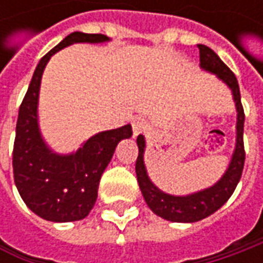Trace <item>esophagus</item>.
I'll list each match as a JSON object with an SVG mask.
<instances>
[{
    "instance_id": "esophagus-1",
    "label": "esophagus",
    "mask_w": 263,
    "mask_h": 263,
    "mask_svg": "<svg viewBox=\"0 0 263 263\" xmlns=\"http://www.w3.org/2000/svg\"><path fill=\"white\" fill-rule=\"evenodd\" d=\"M132 127H133L135 136H137V135H140V133H145L147 128H149V124H147V121L145 118L136 117V118H133V121H132Z\"/></svg>"
}]
</instances>
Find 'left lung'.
Returning a JSON list of instances; mask_svg holds the SVG:
<instances>
[{
    "label": "left lung",
    "instance_id": "left-lung-1",
    "mask_svg": "<svg viewBox=\"0 0 263 263\" xmlns=\"http://www.w3.org/2000/svg\"><path fill=\"white\" fill-rule=\"evenodd\" d=\"M197 48H199V57H200V67L209 73L217 74L218 79H221L233 92L236 109H237L236 147H234L233 158L226 174L221 177L219 181H217L214 186L196 192V193H192V195H187V196H173L159 190L147 177L146 167L143 162L145 137L142 135L137 136L139 155L136 159V176L142 195L145 197L147 206L152 209V212H155L158 217L164 218L167 221H173V222H196L218 211L234 193L240 181L241 173H243L245 159H246L245 143H243L245 111L241 105L237 79L211 48H208L206 45H197Z\"/></svg>",
    "mask_w": 263,
    "mask_h": 263
}]
</instances>
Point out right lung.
<instances>
[{"label": "right lung", "instance_id": "add662e5", "mask_svg": "<svg viewBox=\"0 0 263 263\" xmlns=\"http://www.w3.org/2000/svg\"><path fill=\"white\" fill-rule=\"evenodd\" d=\"M101 33L73 32L41 58L18 109L13 149L14 183L27 208L52 222L79 221L89 215L98 197L102 173L109 164L120 140L132 136V126L101 132L74 154L58 155L44 142L37 123L41 79L49 58L60 49L77 44L106 42Z\"/></svg>", "mask_w": 263, "mask_h": 263}]
</instances>
